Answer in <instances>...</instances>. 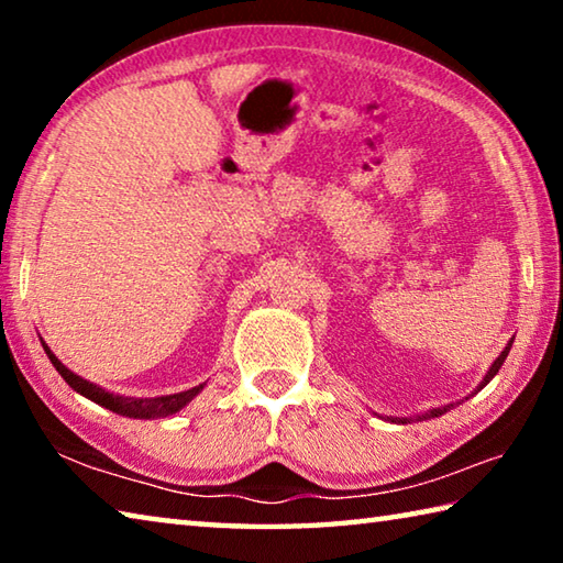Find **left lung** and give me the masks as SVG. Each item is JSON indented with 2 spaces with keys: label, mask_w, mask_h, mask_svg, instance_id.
I'll return each instance as SVG.
<instances>
[{
  "label": "left lung",
  "mask_w": 563,
  "mask_h": 563,
  "mask_svg": "<svg viewBox=\"0 0 563 563\" xmlns=\"http://www.w3.org/2000/svg\"><path fill=\"white\" fill-rule=\"evenodd\" d=\"M511 342H514V338L507 342V347H504V350L499 352V357L492 362V367L487 369V375H484V379H482L479 385H476V389H474L472 395L479 393L482 387H487V385H489V379L499 373V367L504 365V360H507L509 350H511ZM460 402H462V399H460ZM460 402H456V405H460ZM452 407H454V402H450V405H442V407H432V409H427V412H419V415H412V417H395V415H387V417H383V419H387V422H395V424H407V422H415V419H417V422H422V419H432V417H440V415H444V412H450Z\"/></svg>",
  "instance_id": "obj_1"
}]
</instances>
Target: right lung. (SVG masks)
<instances>
[{
    "mask_svg": "<svg viewBox=\"0 0 563 563\" xmlns=\"http://www.w3.org/2000/svg\"><path fill=\"white\" fill-rule=\"evenodd\" d=\"M42 347L46 352V357L52 360V365L56 367V373L64 377V383L69 385L74 393H79L81 397L91 399V402H97L101 407L111 409V412L123 415V417H133V419H161V417H170L176 415L178 409H184L190 399H194L203 385H196L190 389H184V393H174V395H161V397H123V395H113L109 389H103L99 385L89 383V379L79 377L76 373H71L69 367L64 365V362L54 355L49 350V345L42 340Z\"/></svg>",
    "mask_w": 563,
    "mask_h": 563,
    "instance_id": "add662e5",
    "label": "right lung"
}]
</instances>
